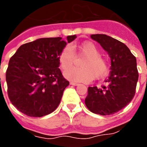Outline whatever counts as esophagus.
<instances>
[{
    "label": "esophagus",
    "instance_id": "1",
    "mask_svg": "<svg viewBox=\"0 0 147 147\" xmlns=\"http://www.w3.org/2000/svg\"><path fill=\"white\" fill-rule=\"evenodd\" d=\"M70 85H75V86H76V85H78L79 84H78V83H77V82H70Z\"/></svg>",
    "mask_w": 147,
    "mask_h": 147
}]
</instances>
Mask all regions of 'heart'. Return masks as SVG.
I'll return each mask as SVG.
<instances>
[{"mask_svg":"<svg viewBox=\"0 0 147 147\" xmlns=\"http://www.w3.org/2000/svg\"><path fill=\"white\" fill-rule=\"evenodd\" d=\"M85 57L81 62V68H69L73 64L75 55ZM60 67L67 71L64 73L69 80L88 82L93 79L99 80L105 78L109 72V63L105 57L100 55V51L92 42H83L77 47L66 46L59 54Z\"/></svg>","mask_w":147,"mask_h":147,"instance_id":"obj_1","label":"heart"}]
</instances>
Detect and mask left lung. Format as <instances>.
I'll return each instance as SVG.
<instances>
[{"label": "left lung", "instance_id": "left-lung-1", "mask_svg": "<svg viewBox=\"0 0 147 147\" xmlns=\"http://www.w3.org/2000/svg\"><path fill=\"white\" fill-rule=\"evenodd\" d=\"M92 39L106 50L111 60V74L100 87H88L85 103L94 114L111 115L127 106L135 95L138 81L137 59L124 43L105 34Z\"/></svg>", "mask_w": 147, "mask_h": 147}]
</instances>
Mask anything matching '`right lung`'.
Instances as JSON below:
<instances>
[{"label":"right lung","mask_w":147,"mask_h":147,"mask_svg":"<svg viewBox=\"0 0 147 147\" xmlns=\"http://www.w3.org/2000/svg\"><path fill=\"white\" fill-rule=\"evenodd\" d=\"M76 38L69 36L67 41ZM65 46L61 37L41 38L20 46L10 59L6 71L7 94L23 114L40 117L57 108L69 85L59 69V54Z\"/></svg>","instance_id":"obj_1"}]
</instances>
